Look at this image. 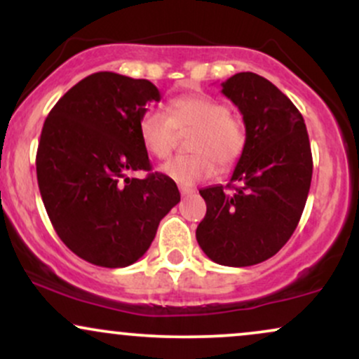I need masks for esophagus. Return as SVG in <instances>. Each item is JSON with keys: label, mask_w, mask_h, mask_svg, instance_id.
I'll use <instances>...</instances> for the list:
<instances>
[{"label": "esophagus", "mask_w": 359, "mask_h": 359, "mask_svg": "<svg viewBox=\"0 0 359 359\" xmlns=\"http://www.w3.org/2000/svg\"><path fill=\"white\" fill-rule=\"evenodd\" d=\"M194 192L196 191L191 187H180V194H182V196H191V194H194Z\"/></svg>", "instance_id": "1"}]
</instances>
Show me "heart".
<instances>
[{"instance_id": "b5f03b06", "label": "heart", "mask_w": 359, "mask_h": 359, "mask_svg": "<svg viewBox=\"0 0 359 359\" xmlns=\"http://www.w3.org/2000/svg\"><path fill=\"white\" fill-rule=\"evenodd\" d=\"M196 130L191 140L189 156L162 165V174L180 187H194L216 174L217 163L222 168L238 162L245 150L246 135L241 123L229 114L224 102L208 94H187L175 97L168 104V114L160 109H148L138 123L143 147L156 158H167L177 143V131Z\"/></svg>"}]
</instances>
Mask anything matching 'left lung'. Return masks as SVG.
Segmentation results:
<instances>
[{
	"label": "left lung",
	"mask_w": 359,
	"mask_h": 359,
	"mask_svg": "<svg viewBox=\"0 0 359 359\" xmlns=\"http://www.w3.org/2000/svg\"><path fill=\"white\" fill-rule=\"evenodd\" d=\"M246 128L245 150L228 184L201 189L208 211L196 229L199 246L224 266H250L278 253L297 228L312 180L302 114L285 94L253 72L222 82Z\"/></svg>",
	"instance_id": "left-lung-1"
}]
</instances>
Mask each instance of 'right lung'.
<instances>
[{
	"instance_id": "obj_1",
	"label": "right lung",
	"mask_w": 359,
	"mask_h": 359,
	"mask_svg": "<svg viewBox=\"0 0 359 359\" xmlns=\"http://www.w3.org/2000/svg\"><path fill=\"white\" fill-rule=\"evenodd\" d=\"M160 101L147 79L96 72L57 101L40 135L36 180L48 217L72 253L123 269L150 248L163 216L179 204L174 180L150 172L138 133L147 104ZM145 170V180L130 173Z\"/></svg>"
}]
</instances>
